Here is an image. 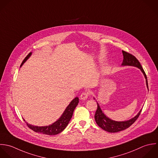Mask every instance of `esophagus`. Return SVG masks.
Listing matches in <instances>:
<instances>
[{"label":"esophagus","instance_id":"1","mask_svg":"<svg viewBox=\"0 0 158 158\" xmlns=\"http://www.w3.org/2000/svg\"><path fill=\"white\" fill-rule=\"evenodd\" d=\"M89 95H90V93L89 92H83L80 95V98H81V100H86L89 97Z\"/></svg>","mask_w":158,"mask_h":158}]
</instances>
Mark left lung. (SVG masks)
I'll return each mask as SVG.
<instances>
[{"label": "left lung", "mask_w": 158, "mask_h": 158, "mask_svg": "<svg viewBox=\"0 0 158 158\" xmlns=\"http://www.w3.org/2000/svg\"><path fill=\"white\" fill-rule=\"evenodd\" d=\"M123 53L124 56V60H123V63L122 65L124 66H136L140 69V70L142 71L146 79V82H147V87L148 88V81H147V77L145 74V72L144 71L139 61V60L136 58L135 56L132 55L131 53H129L127 52H125L123 50ZM141 110L140 112L138 113V114L134 117V118L127 121H123V122H118V121H113L108 118H107L102 112L98 103H97V110L95 112V119L96 121V123L97 125L103 129L105 131H107L108 132H111V133H114V132H118L121 131H123L124 129H126L129 128L131 126H132L135 121L138 119L139 117L141 112Z\"/></svg>", "instance_id": "8db88e82"}]
</instances>
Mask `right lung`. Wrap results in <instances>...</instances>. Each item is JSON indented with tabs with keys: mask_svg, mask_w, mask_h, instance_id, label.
Listing matches in <instances>:
<instances>
[{
	"mask_svg": "<svg viewBox=\"0 0 158 158\" xmlns=\"http://www.w3.org/2000/svg\"><path fill=\"white\" fill-rule=\"evenodd\" d=\"M31 55V52L29 53L25 57V58L23 60L21 64V66L29 58ZM78 103H79V98L76 97L69 103V105L68 106V107L65 110L64 112L63 113L61 118L52 125H49L48 126H44V127H37V126H34L31 124H29L27 123H26L29 129H31V130H32L35 132L42 133V134H44L45 135H55L58 134L60 132H61L68 126L70 119L72 118L74 110L76 108V106L77 105Z\"/></svg>",
	"mask_w": 158,
	"mask_h": 158,
	"instance_id": "add662e5",
	"label": "right lung"
}]
</instances>
